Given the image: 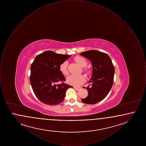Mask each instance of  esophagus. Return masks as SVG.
<instances>
[{
    "label": "esophagus",
    "mask_w": 146,
    "mask_h": 146,
    "mask_svg": "<svg viewBox=\"0 0 146 146\" xmlns=\"http://www.w3.org/2000/svg\"><path fill=\"white\" fill-rule=\"evenodd\" d=\"M74 88L76 89V90H78L80 88H78V87H74Z\"/></svg>",
    "instance_id": "34e87169"
}]
</instances>
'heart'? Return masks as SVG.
<instances>
[{"mask_svg": "<svg viewBox=\"0 0 146 146\" xmlns=\"http://www.w3.org/2000/svg\"><path fill=\"white\" fill-rule=\"evenodd\" d=\"M74 61L82 67H86L88 64L86 60L83 57L80 56L76 57L74 58ZM68 62L67 61H65L63 62L60 66V70L64 76H67L68 74ZM85 78L82 74H72L67 78V83L75 86L81 85L85 82Z\"/></svg>", "mask_w": 146, "mask_h": 146, "instance_id": "1", "label": "heart"}]
</instances>
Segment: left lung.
Listing matches in <instances>:
<instances>
[{
	"instance_id": "obj_1",
	"label": "left lung",
	"mask_w": 146,
	"mask_h": 146,
	"mask_svg": "<svg viewBox=\"0 0 146 146\" xmlns=\"http://www.w3.org/2000/svg\"><path fill=\"white\" fill-rule=\"evenodd\" d=\"M80 55L89 59L92 66V76L88 82L90 84L86 88L88 96L81 100L86 104H96L103 100L111 89L114 80V67L110 56L104 52L89 50Z\"/></svg>"
}]
</instances>
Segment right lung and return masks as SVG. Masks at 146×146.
<instances>
[{
  "mask_svg": "<svg viewBox=\"0 0 146 146\" xmlns=\"http://www.w3.org/2000/svg\"><path fill=\"white\" fill-rule=\"evenodd\" d=\"M70 55L46 51L36 56L31 67L30 83L35 96L42 103L56 105L62 102L66 91L72 86L60 82L66 80L60 66Z\"/></svg>",
  "mask_w": 146,
  "mask_h": 146,
  "instance_id": "right-lung-1",
  "label": "right lung"
}]
</instances>
